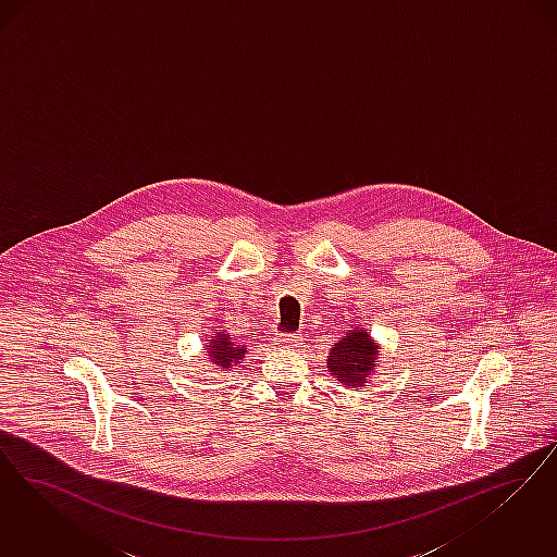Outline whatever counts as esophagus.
<instances>
[{
	"instance_id": "34e87169",
	"label": "esophagus",
	"mask_w": 557,
	"mask_h": 557,
	"mask_svg": "<svg viewBox=\"0 0 557 557\" xmlns=\"http://www.w3.org/2000/svg\"><path fill=\"white\" fill-rule=\"evenodd\" d=\"M299 341H301L299 335H278L276 337V345H281V347H297Z\"/></svg>"
}]
</instances>
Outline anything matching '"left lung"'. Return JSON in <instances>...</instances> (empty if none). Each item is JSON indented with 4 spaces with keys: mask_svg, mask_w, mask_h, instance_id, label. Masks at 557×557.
I'll use <instances>...</instances> for the list:
<instances>
[{
    "mask_svg": "<svg viewBox=\"0 0 557 557\" xmlns=\"http://www.w3.org/2000/svg\"><path fill=\"white\" fill-rule=\"evenodd\" d=\"M381 358V345L366 333L362 326H351L339 341L331 347L326 356V368L345 387H370V379L376 372V362Z\"/></svg>",
    "mask_w": 557,
    "mask_h": 557,
    "instance_id": "8db88e82",
    "label": "left lung"
}]
</instances>
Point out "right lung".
Masks as SVG:
<instances>
[{
    "instance_id": "1",
    "label": "right lung",
    "mask_w": 557,
    "mask_h": 557,
    "mask_svg": "<svg viewBox=\"0 0 557 557\" xmlns=\"http://www.w3.org/2000/svg\"><path fill=\"white\" fill-rule=\"evenodd\" d=\"M203 347V356H208V362L212 363L214 370H231L235 363L245 360L247 354V347L237 343V339L226 331L206 337Z\"/></svg>"
}]
</instances>
